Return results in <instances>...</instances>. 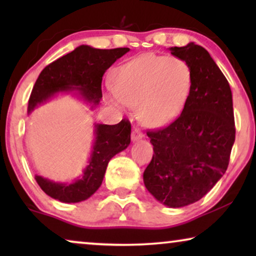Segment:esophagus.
Here are the masks:
<instances>
[{
	"instance_id": "obj_1",
	"label": "esophagus",
	"mask_w": 256,
	"mask_h": 256,
	"mask_svg": "<svg viewBox=\"0 0 256 256\" xmlns=\"http://www.w3.org/2000/svg\"><path fill=\"white\" fill-rule=\"evenodd\" d=\"M142 138H143L142 132H140L138 129H134V130H132V142L138 141V140H141Z\"/></svg>"
}]
</instances>
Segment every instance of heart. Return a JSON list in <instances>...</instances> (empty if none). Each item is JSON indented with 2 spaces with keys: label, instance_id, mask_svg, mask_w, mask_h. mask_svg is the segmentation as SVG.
Listing matches in <instances>:
<instances>
[{
  "label": "heart",
  "instance_id": "1",
  "mask_svg": "<svg viewBox=\"0 0 256 256\" xmlns=\"http://www.w3.org/2000/svg\"><path fill=\"white\" fill-rule=\"evenodd\" d=\"M113 79L115 84L104 85V100L118 110L138 104L140 121L148 127H162L176 120L192 87V71L186 62L154 54L118 66Z\"/></svg>",
  "mask_w": 256,
  "mask_h": 256
}]
</instances>
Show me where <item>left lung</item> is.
<instances>
[{
	"label": "left lung",
	"mask_w": 256,
	"mask_h": 256,
	"mask_svg": "<svg viewBox=\"0 0 256 256\" xmlns=\"http://www.w3.org/2000/svg\"><path fill=\"white\" fill-rule=\"evenodd\" d=\"M192 71V87L180 116L148 132L154 146L143 182L156 200L183 208L202 199L226 172L236 140L230 84L211 56L194 42L169 48Z\"/></svg>",
	"instance_id": "1"
}]
</instances>
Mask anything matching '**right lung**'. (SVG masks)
Listing matches in <instances>:
<instances>
[{"label": "right lung", "mask_w": 256, "mask_h": 256, "mask_svg": "<svg viewBox=\"0 0 256 256\" xmlns=\"http://www.w3.org/2000/svg\"><path fill=\"white\" fill-rule=\"evenodd\" d=\"M128 51V48L101 50L90 45H80L51 62L34 82L28 104V115L62 94H72L94 110L102 98L101 82L104 72ZM130 124L126 120L113 126L96 122L88 162L78 178L68 183L34 174V180L45 194L59 202L86 200L100 188L112 157L130 144Z\"/></svg>", "instance_id": "add662e5"}]
</instances>
